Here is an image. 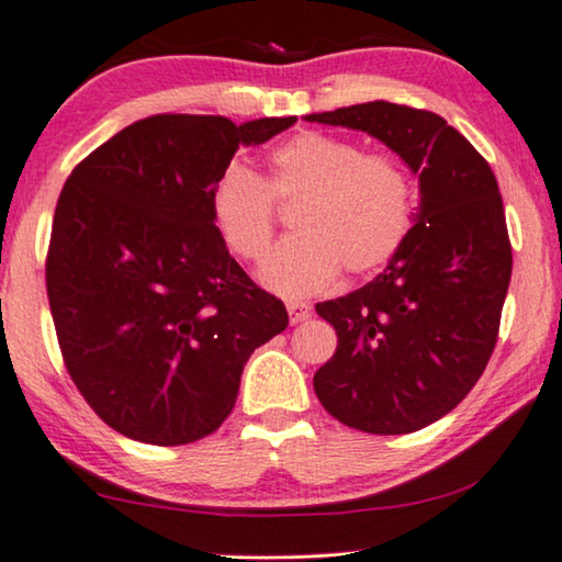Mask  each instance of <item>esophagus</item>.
<instances>
[{
    "instance_id": "1",
    "label": "esophagus",
    "mask_w": 562,
    "mask_h": 562,
    "mask_svg": "<svg viewBox=\"0 0 562 562\" xmlns=\"http://www.w3.org/2000/svg\"><path fill=\"white\" fill-rule=\"evenodd\" d=\"M288 313H290V323H303V321H307V317H310V305L307 303H297V300H290Z\"/></svg>"
}]
</instances>
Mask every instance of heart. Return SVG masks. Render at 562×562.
I'll use <instances>...</instances> for the list:
<instances>
[{"label":"heart","mask_w":562,"mask_h":562,"mask_svg":"<svg viewBox=\"0 0 562 562\" xmlns=\"http://www.w3.org/2000/svg\"><path fill=\"white\" fill-rule=\"evenodd\" d=\"M262 181L229 164L209 194L224 245L245 262H262L274 232V206L292 209V237L280 241L259 272L265 288L303 297L348 274L379 270L404 247L414 224L416 191L396 158L366 154L353 140L305 131L270 150Z\"/></svg>","instance_id":"b5f03b06"}]
</instances>
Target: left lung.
Segmentation results:
<instances>
[{"instance_id": "obj_1", "label": "left lung", "mask_w": 562, "mask_h": 562, "mask_svg": "<svg viewBox=\"0 0 562 562\" xmlns=\"http://www.w3.org/2000/svg\"><path fill=\"white\" fill-rule=\"evenodd\" d=\"M310 123L379 138L418 176V212L379 278L315 310L338 333L315 373L325 412L350 429L412 434L447 416L480 381L513 274L495 173L437 113L373 100Z\"/></svg>"}]
</instances>
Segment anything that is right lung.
<instances>
[{
  "label": "right lung",
  "mask_w": 562,
  "mask_h": 562,
  "mask_svg": "<svg viewBox=\"0 0 562 562\" xmlns=\"http://www.w3.org/2000/svg\"><path fill=\"white\" fill-rule=\"evenodd\" d=\"M295 121L150 115L67 176L45 265L49 313L75 386L123 437H209L255 348L288 328L282 300L229 255L209 194L239 146Z\"/></svg>",
  "instance_id": "right-lung-1"
}]
</instances>
